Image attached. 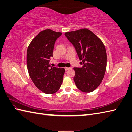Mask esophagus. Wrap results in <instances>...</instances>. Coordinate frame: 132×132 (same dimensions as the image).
<instances>
[{"label": "esophagus", "instance_id": "1", "mask_svg": "<svg viewBox=\"0 0 132 132\" xmlns=\"http://www.w3.org/2000/svg\"><path fill=\"white\" fill-rule=\"evenodd\" d=\"M71 69V67H66L65 68L66 71H67V70H70V69Z\"/></svg>", "mask_w": 132, "mask_h": 132}]
</instances>
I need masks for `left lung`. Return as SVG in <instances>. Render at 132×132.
<instances>
[{"mask_svg":"<svg viewBox=\"0 0 132 132\" xmlns=\"http://www.w3.org/2000/svg\"><path fill=\"white\" fill-rule=\"evenodd\" d=\"M74 47L81 67H74L73 80L79 90L94 91L102 82L106 72L107 54L102 42L89 30L82 29L65 34Z\"/></svg>","mask_w":132,"mask_h":132,"instance_id":"left-lung-1","label":"left lung"}]
</instances>
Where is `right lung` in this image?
<instances>
[{
	"label": "right lung",
	"mask_w": 132,
	"mask_h": 132,
	"mask_svg": "<svg viewBox=\"0 0 132 132\" xmlns=\"http://www.w3.org/2000/svg\"><path fill=\"white\" fill-rule=\"evenodd\" d=\"M61 35V32L50 29L43 30L27 48L26 62L29 75L35 86L47 94L56 93L63 81L65 69L50 65L55 42Z\"/></svg>",
	"instance_id": "right-lung-1"
}]
</instances>
